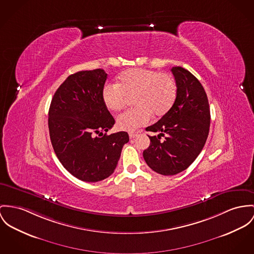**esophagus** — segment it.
Segmentation results:
<instances>
[{
	"mask_svg": "<svg viewBox=\"0 0 254 254\" xmlns=\"http://www.w3.org/2000/svg\"><path fill=\"white\" fill-rule=\"evenodd\" d=\"M136 136L137 133H135V132H130V133H129V138H130V139H133V138H135Z\"/></svg>",
	"mask_w": 254,
	"mask_h": 254,
	"instance_id": "obj_1",
	"label": "esophagus"
}]
</instances>
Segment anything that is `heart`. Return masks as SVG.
Returning <instances> with one entry per match:
<instances>
[{
  "label": "heart",
  "instance_id": "b5f03b06",
  "mask_svg": "<svg viewBox=\"0 0 254 254\" xmlns=\"http://www.w3.org/2000/svg\"><path fill=\"white\" fill-rule=\"evenodd\" d=\"M178 87L168 73L148 68H131L120 74L116 83H106L101 92L104 105L111 111L123 109L129 97L136 105L117 118V127L124 131H134L150 123L153 114L165 115L175 103Z\"/></svg>",
  "mask_w": 254,
  "mask_h": 254
}]
</instances>
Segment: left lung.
I'll return each instance as SVG.
<instances>
[{
	"label": "left lung",
	"instance_id": "left-lung-1",
	"mask_svg": "<svg viewBox=\"0 0 254 254\" xmlns=\"http://www.w3.org/2000/svg\"><path fill=\"white\" fill-rule=\"evenodd\" d=\"M178 94L172 108L147 131L151 144L143 152L146 163L161 175H176L186 170L201 153L210 129V106L207 94L195 76L182 66L171 69ZM161 136L166 137L160 141Z\"/></svg>",
	"mask_w": 254,
	"mask_h": 254
}]
</instances>
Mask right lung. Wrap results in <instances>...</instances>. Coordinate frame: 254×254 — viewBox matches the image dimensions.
Wrapping results in <instances>:
<instances>
[{"label": "right lung", "instance_id": "1", "mask_svg": "<svg viewBox=\"0 0 254 254\" xmlns=\"http://www.w3.org/2000/svg\"><path fill=\"white\" fill-rule=\"evenodd\" d=\"M106 79L101 68L69 75L54 94L48 113L50 140L60 162L89 183L113 174L129 141L126 131L101 137L115 124L101 97Z\"/></svg>", "mask_w": 254, "mask_h": 254}]
</instances>
